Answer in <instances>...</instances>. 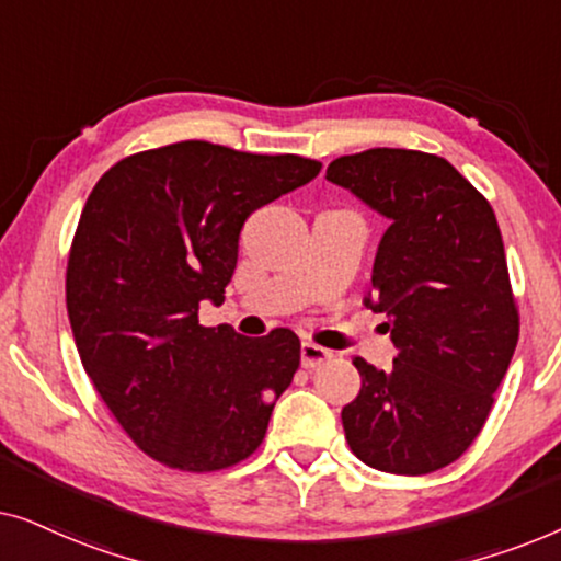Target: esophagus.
<instances>
[{
	"mask_svg": "<svg viewBox=\"0 0 561 561\" xmlns=\"http://www.w3.org/2000/svg\"><path fill=\"white\" fill-rule=\"evenodd\" d=\"M334 355H332V350H327V347H319L317 342H301V365L304 367H319L321 363H329V359H332Z\"/></svg>",
	"mask_w": 561,
	"mask_h": 561,
	"instance_id": "34e87169",
	"label": "esophagus"
}]
</instances>
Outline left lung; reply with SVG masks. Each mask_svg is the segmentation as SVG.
Masks as SVG:
<instances>
[{
    "label": "left lung",
    "mask_w": 561,
    "mask_h": 561,
    "mask_svg": "<svg viewBox=\"0 0 561 561\" xmlns=\"http://www.w3.org/2000/svg\"><path fill=\"white\" fill-rule=\"evenodd\" d=\"M327 179L390 219L365 306L386 313L393 370L352 363L363 388L342 409L350 449L375 470L426 474L485 426L518 342L503 237L488 198L439 156L373 148Z\"/></svg>",
    "instance_id": "left-lung-1"
}]
</instances>
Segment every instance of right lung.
<instances>
[{"instance_id": "add662e5", "label": "right lung", "mask_w": 561, "mask_h": 561, "mask_svg": "<svg viewBox=\"0 0 561 561\" xmlns=\"http://www.w3.org/2000/svg\"><path fill=\"white\" fill-rule=\"evenodd\" d=\"M321 171L204 140L135 152L87 198L66 271L81 365L129 439L156 462L214 472L265 439L301 363L290 329L242 336L198 324L225 301L242 225Z\"/></svg>"}]
</instances>
